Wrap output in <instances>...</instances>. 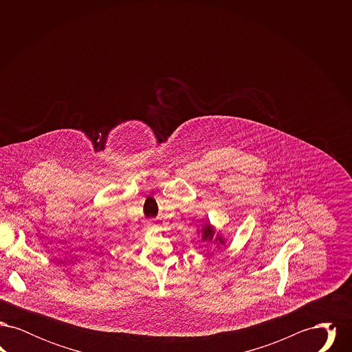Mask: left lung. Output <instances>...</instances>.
Listing matches in <instances>:
<instances>
[{
    "label": "left lung",
    "instance_id": "left-lung-1",
    "mask_svg": "<svg viewBox=\"0 0 352 352\" xmlns=\"http://www.w3.org/2000/svg\"><path fill=\"white\" fill-rule=\"evenodd\" d=\"M214 230H212V227L210 226V224H204V227L201 228V240L203 241H211L212 239H214ZM215 243H220V244H224V240L218 236V237H215Z\"/></svg>",
    "mask_w": 352,
    "mask_h": 352
}]
</instances>
